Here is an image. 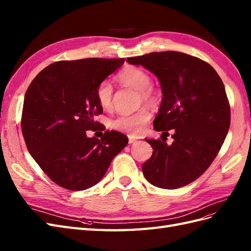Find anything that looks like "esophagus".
I'll use <instances>...</instances> for the list:
<instances>
[{
  "instance_id": "34e87169",
  "label": "esophagus",
  "mask_w": 251,
  "mask_h": 251,
  "mask_svg": "<svg viewBox=\"0 0 251 251\" xmlns=\"http://www.w3.org/2000/svg\"><path fill=\"white\" fill-rule=\"evenodd\" d=\"M136 140H137L136 138H134L133 136H131V135H128V144H134Z\"/></svg>"
}]
</instances>
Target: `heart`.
I'll return each mask as SVG.
<instances>
[{
  "instance_id": "heart-1",
  "label": "heart",
  "mask_w": 251,
  "mask_h": 251,
  "mask_svg": "<svg viewBox=\"0 0 251 251\" xmlns=\"http://www.w3.org/2000/svg\"><path fill=\"white\" fill-rule=\"evenodd\" d=\"M120 84L132 87L138 91L140 101L153 104L156 100V94L150 86L151 77L142 69L136 66H128L117 76ZM113 85L110 80H102L96 87V99L103 110H110L113 105ZM151 118V114L146 107H141L132 114H121L110 121L113 130L125 132L131 135L140 134Z\"/></svg>"
}]
</instances>
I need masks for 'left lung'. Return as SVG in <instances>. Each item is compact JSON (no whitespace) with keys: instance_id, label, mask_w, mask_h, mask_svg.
Instances as JSON below:
<instances>
[{"instance_id":"8db88e82","label":"left lung","mask_w":251,"mask_h":251,"mask_svg":"<svg viewBox=\"0 0 251 251\" xmlns=\"http://www.w3.org/2000/svg\"><path fill=\"white\" fill-rule=\"evenodd\" d=\"M159 80L164 97L154 128L161 139H146L154 149L142 165L149 182L177 189L198 179L212 164L230 126L225 86L213 67L184 52L161 51L127 58ZM172 130L174 141L166 144Z\"/></svg>"}]
</instances>
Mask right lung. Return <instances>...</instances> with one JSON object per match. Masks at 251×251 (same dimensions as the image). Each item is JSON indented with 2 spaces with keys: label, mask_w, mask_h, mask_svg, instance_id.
Listing matches in <instances>:
<instances>
[{
  "label": "right lung",
  "mask_w": 251,
  "mask_h": 251,
  "mask_svg": "<svg viewBox=\"0 0 251 251\" xmlns=\"http://www.w3.org/2000/svg\"><path fill=\"white\" fill-rule=\"evenodd\" d=\"M124 62V58L58 61L27 89L21 118L27 150L58 186L81 191L96 185L127 145V137L117 131H105L100 139L86 136V131L105 128L94 119L103 112L96 87Z\"/></svg>",
  "instance_id": "right-lung-1"
}]
</instances>
